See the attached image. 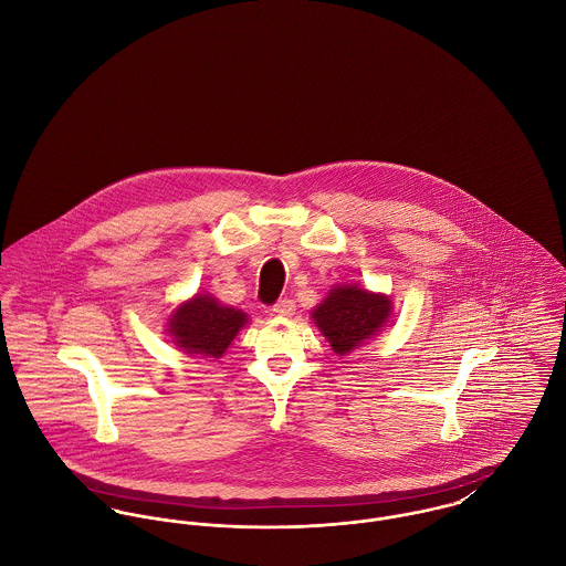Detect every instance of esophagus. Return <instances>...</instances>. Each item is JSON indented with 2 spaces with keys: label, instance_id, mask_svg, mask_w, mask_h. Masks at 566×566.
Returning a JSON list of instances; mask_svg holds the SVG:
<instances>
[{
  "label": "esophagus",
  "instance_id": "esophagus-1",
  "mask_svg": "<svg viewBox=\"0 0 566 566\" xmlns=\"http://www.w3.org/2000/svg\"><path fill=\"white\" fill-rule=\"evenodd\" d=\"M272 314L279 316V318H292L296 314V303L290 301V298H283L279 301L274 307H272Z\"/></svg>",
  "mask_w": 566,
  "mask_h": 566
}]
</instances>
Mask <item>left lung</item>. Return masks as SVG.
Returning <instances> with one entry per match:
<instances>
[{
	"mask_svg": "<svg viewBox=\"0 0 566 566\" xmlns=\"http://www.w3.org/2000/svg\"><path fill=\"white\" fill-rule=\"evenodd\" d=\"M392 301L386 294H373L357 285H337L314 310V323L337 355H348L364 346L388 323Z\"/></svg>",
	"mask_w": 566,
	"mask_h": 566,
	"instance_id": "1",
	"label": "left lung"
}]
</instances>
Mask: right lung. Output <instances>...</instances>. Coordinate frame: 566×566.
Masks as SVG:
<instances>
[{
	"instance_id": "obj_1",
	"label": "right lung",
	"mask_w": 566,
	"mask_h": 566,
	"mask_svg": "<svg viewBox=\"0 0 566 566\" xmlns=\"http://www.w3.org/2000/svg\"><path fill=\"white\" fill-rule=\"evenodd\" d=\"M245 323L242 310L220 305L211 294H196L174 310L167 331L182 353L218 359Z\"/></svg>"
}]
</instances>
